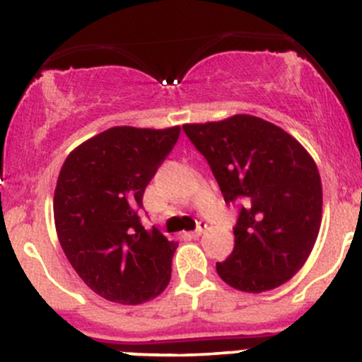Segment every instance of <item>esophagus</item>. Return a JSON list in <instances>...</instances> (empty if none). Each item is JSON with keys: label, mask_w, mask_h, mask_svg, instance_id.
Listing matches in <instances>:
<instances>
[{"label": "esophagus", "mask_w": 362, "mask_h": 362, "mask_svg": "<svg viewBox=\"0 0 362 362\" xmlns=\"http://www.w3.org/2000/svg\"><path fill=\"white\" fill-rule=\"evenodd\" d=\"M206 228H208L206 221H201V223L197 225V228L194 230V232H190V237H199V235H202V233L206 232Z\"/></svg>", "instance_id": "34e87169"}]
</instances>
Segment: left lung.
<instances>
[{"instance_id":"1","label":"left lung","mask_w":362,"mask_h":362,"mask_svg":"<svg viewBox=\"0 0 362 362\" xmlns=\"http://www.w3.org/2000/svg\"><path fill=\"white\" fill-rule=\"evenodd\" d=\"M182 129L208 161L226 204L239 206L235 247L216 263L221 280L252 293L291 280L315 247L323 211L320 172L308 151L251 115Z\"/></svg>"}]
</instances>
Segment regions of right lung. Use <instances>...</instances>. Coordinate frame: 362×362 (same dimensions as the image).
<instances>
[{
    "instance_id": "1",
    "label": "right lung",
    "mask_w": 362,
    "mask_h": 362,
    "mask_svg": "<svg viewBox=\"0 0 362 362\" xmlns=\"http://www.w3.org/2000/svg\"><path fill=\"white\" fill-rule=\"evenodd\" d=\"M180 127H113L69 154L54 190L59 244L77 275L106 300L136 305L160 296L177 242L139 218L151 178L177 144Z\"/></svg>"
}]
</instances>
